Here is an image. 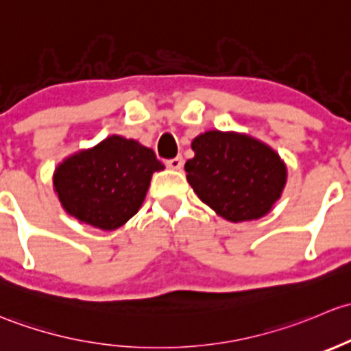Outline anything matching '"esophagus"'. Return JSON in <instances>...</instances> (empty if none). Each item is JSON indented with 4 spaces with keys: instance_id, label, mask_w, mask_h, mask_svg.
<instances>
[{
    "instance_id": "34e87169",
    "label": "esophagus",
    "mask_w": 351,
    "mask_h": 351,
    "mask_svg": "<svg viewBox=\"0 0 351 351\" xmlns=\"http://www.w3.org/2000/svg\"><path fill=\"white\" fill-rule=\"evenodd\" d=\"M165 165H167L169 169H172V171H180L184 165V160H182V157H174V158H171V160L165 162Z\"/></svg>"
}]
</instances>
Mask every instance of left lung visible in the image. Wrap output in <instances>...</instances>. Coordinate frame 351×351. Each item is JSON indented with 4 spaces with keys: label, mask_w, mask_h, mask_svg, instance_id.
Instances as JSON below:
<instances>
[{
    "label": "left lung",
    "mask_w": 351,
    "mask_h": 351,
    "mask_svg": "<svg viewBox=\"0 0 351 351\" xmlns=\"http://www.w3.org/2000/svg\"><path fill=\"white\" fill-rule=\"evenodd\" d=\"M187 182L197 197L231 223L254 221L272 211L287 182V167L272 147L237 132L209 130L191 143Z\"/></svg>",
    "instance_id": "8db88e82"
}]
</instances>
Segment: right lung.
<instances>
[{
  "instance_id": "obj_1",
  "label": "right lung",
  "mask_w": 351,
  "mask_h": 351,
  "mask_svg": "<svg viewBox=\"0 0 351 351\" xmlns=\"http://www.w3.org/2000/svg\"><path fill=\"white\" fill-rule=\"evenodd\" d=\"M158 171L164 165L154 150L136 140L111 135L64 158L53 172V191L67 215L113 231L138 213L152 174Z\"/></svg>"
}]
</instances>
